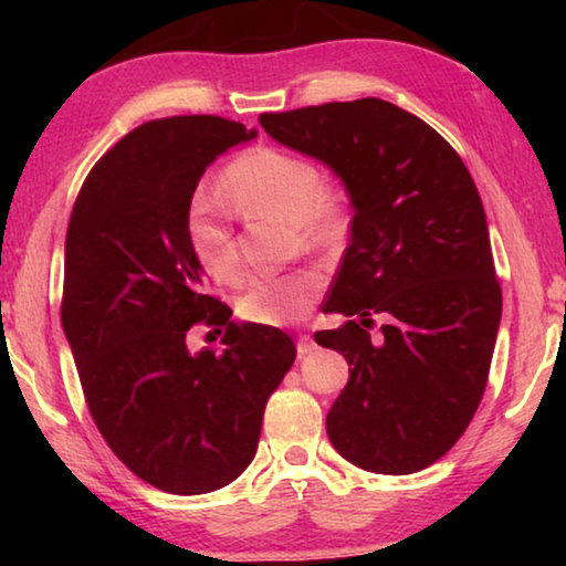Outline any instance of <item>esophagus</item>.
<instances>
[{
    "label": "esophagus",
    "instance_id": "esophagus-1",
    "mask_svg": "<svg viewBox=\"0 0 566 566\" xmlns=\"http://www.w3.org/2000/svg\"><path fill=\"white\" fill-rule=\"evenodd\" d=\"M317 349V344L310 337V334H300V339H296V352H300V357H306V354H312Z\"/></svg>",
    "mask_w": 566,
    "mask_h": 566
}]
</instances>
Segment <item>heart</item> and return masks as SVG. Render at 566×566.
<instances>
[{
  "instance_id": "b5f03b06",
  "label": "heart",
  "mask_w": 566,
  "mask_h": 566,
  "mask_svg": "<svg viewBox=\"0 0 566 566\" xmlns=\"http://www.w3.org/2000/svg\"><path fill=\"white\" fill-rule=\"evenodd\" d=\"M224 197L254 214H270L292 224L304 247L334 244L344 232L337 205L327 197L319 167L292 151L256 147L237 157L222 179ZM189 247L217 282L239 274L237 242L229 209L214 191H197L187 212ZM322 290L317 272L252 276L237 300V312L256 324H292L312 310Z\"/></svg>"
}]
</instances>
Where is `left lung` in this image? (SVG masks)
<instances>
[{
    "instance_id": "1",
    "label": "left lung",
    "mask_w": 566,
    "mask_h": 566,
    "mask_svg": "<svg viewBox=\"0 0 566 566\" xmlns=\"http://www.w3.org/2000/svg\"><path fill=\"white\" fill-rule=\"evenodd\" d=\"M260 124L322 161L354 212L324 304L347 322L314 334L349 364L327 415L329 442L367 472H419L472 421L502 319L474 179L427 122L377 97L262 114ZM377 313L382 327L371 335Z\"/></svg>"
}]
</instances>
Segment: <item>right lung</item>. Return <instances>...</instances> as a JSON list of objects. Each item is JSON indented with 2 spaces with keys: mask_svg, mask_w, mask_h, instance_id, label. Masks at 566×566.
<instances>
[{
  "mask_svg": "<svg viewBox=\"0 0 566 566\" xmlns=\"http://www.w3.org/2000/svg\"><path fill=\"white\" fill-rule=\"evenodd\" d=\"M254 137L222 117L142 124L94 165L66 229L62 327L92 419L171 494L222 490L252 464L266 399L296 357L282 329L229 319L187 237L207 167ZM199 321L226 327L222 353L188 352Z\"/></svg>",
  "mask_w": 566,
  "mask_h": 566,
  "instance_id": "right-lung-1",
  "label": "right lung"
}]
</instances>
